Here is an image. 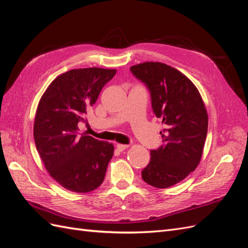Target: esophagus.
Returning a JSON list of instances; mask_svg holds the SVG:
<instances>
[{
	"instance_id": "1",
	"label": "esophagus",
	"mask_w": 248,
	"mask_h": 248,
	"mask_svg": "<svg viewBox=\"0 0 248 248\" xmlns=\"http://www.w3.org/2000/svg\"><path fill=\"white\" fill-rule=\"evenodd\" d=\"M128 147H129V145H125V144H118V145H117V149L119 150L120 152L124 151V150H126Z\"/></svg>"
}]
</instances>
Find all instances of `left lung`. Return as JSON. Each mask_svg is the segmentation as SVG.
Here are the masks:
<instances>
[{
	"instance_id": "8db88e82",
	"label": "left lung",
	"mask_w": 248,
	"mask_h": 248,
	"mask_svg": "<svg viewBox=\"0 0 248 248\" xmlns=\"http://www.w3.org/2000/svg\"><path fill=\"white\" fill-rule=\"evenodd\" d=\"M131 72L150 90L152 108L166 125L163 145L151 151L141 178L156 188L182 181L201 161L208 130L205 103L193 82L182 72L160 62H144Z\"/></svg>"
}]
</instances>
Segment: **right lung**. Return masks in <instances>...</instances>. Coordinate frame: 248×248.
<instances>
[{"label": "right lung", "instance_id": "right-lung-1", "mask_svg": "<svg viewBox=\"0 0 248 248\" xmlns=\"http://www.w3.org/2000/svg\"><path fill=\"white\" fill-rule=\"evenodd\" d=\"M116 72L98 67L69 70L52 80L39 100L35 145L50 177L67 190L87 193L103 182L114 145L78 130L79 122H87V108Z\"/></svg>", "mask_w": 248, "mask_h": 248}]
</instances>
